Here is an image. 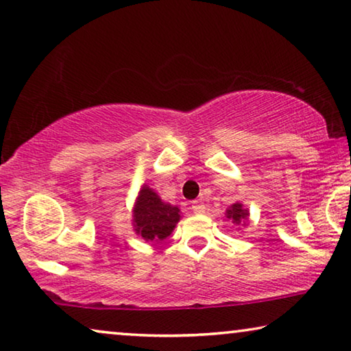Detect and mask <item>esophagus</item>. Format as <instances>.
Listing matches in <instances>:
<instances>
[{
    "mask_svg": "<svg viewBox=\"0 0 351 351\" xmlns=\"http://www.w3.org/2000/svg\"><path fill=\"white\" fill-rule=\"evenodd\" d=\"M206 209V206L202 202H192V210L195 214H203Z\"/></svg>",
    "mask_w": 351,
    "mask_h": 351,
    "instance_id": "obj_1",
    "label": "esophagus"
}]
</instances>
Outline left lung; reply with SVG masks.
Returning a JSON list of instances; mask_svg holds the SVG:
<instances>
[{
	"instance_id": "left-lung-1",
	"label": "left lung",
	"mask_w": 351,
	"mask_h": 351,
	"mask_svg": "<svg viewBox=\"0 0 351 351\" xmlns=\"http://www.w3.org/2000/svg\"><path fill=\"white\" fill-rule=\"evenodd\" d=\"M248 217H250L248 208H245V206L239 202L231 204L225 213V219L230 220L231 223H234L236 226H248Z\"/></svg>"
}]
</instances>
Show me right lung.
<instances>
[{
  "instance_id": "obj_1",
  "label": "right lung",
  "mask_w": 351,
  "mask_h": 351,
  "mask_svg": "<svg viewBox=\"0 0 351 351\" xmlns=\"http://www.w3.org/2000/svg\"><path fill=\"white\" fill-rule=\"evenodd\" d=\"M181 209L165 203L152 187L143 184L132 208V228L145 242H159L173 232Z\"/></svg>"
}]
</instances>
